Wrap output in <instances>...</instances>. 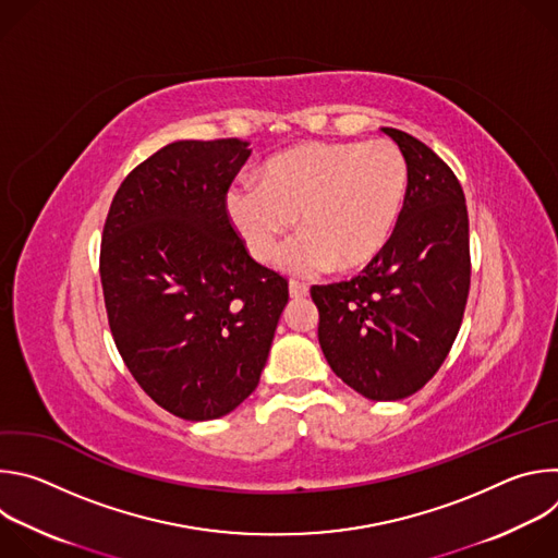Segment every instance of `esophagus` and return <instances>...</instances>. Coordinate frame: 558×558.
Listing matches in <instances>:
<instances>
[{
	"instance_id": "34e87169",
	"label": "esophagus",
	"mask_w": 558,
	"mask_h": 558,
	"mask_svg": "<svg viewBox=\"0 0 558 558\" xmlns=\"http://www.w3.org/2000/svg\"><path fill=\"white\" fill-rule=\"evenodd\" d=\"M289 295H291L293 300H298V298H306V295H308V287H306V284H302V282L291 280V282H289Z\"/></svg>"
}]
</instances>
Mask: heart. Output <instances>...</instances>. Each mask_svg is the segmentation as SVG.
Instances as JSON below:
<instances>
[{
    "label": "heart",
    "mask_w": 558,
    "mask_h": 558,
    "mask_svg": "<svg viewBox=\"0 0 558 558\" xmlns=\"http://www.w3.org/2000/svg\"><path fill=\"white\" fill-rule=\"evenodd\" d=\"M409 192V166L388 138L315 143L276 156L263 181L229 185L225 211L247 252L267 263L295 225L304 227L278 252L280 271L315 278L371 263L388 245Z\"/></svg>",
    "instance_id": "b5f03b06"
}]
</instances>
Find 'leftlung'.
<instances>
[{
    "instance_id": "8db88e82",
    "label": "left lung",
    "mask_w": 558,
    "mask_h": 558,
    "mask_svg": "<svg viewBox=\"0 0 558 558\" xmlns=\"http://www.w3.org/2000/svg\"><path fill=\"white\" fill-rule=\"evenodd\" d=\"M409 166L404 209L362 276L313 287L333 373L373 402L417 392L444 364L470 289L468 209L452 170L415 136L381 128Z\"/></svg>"
}]
</instances>
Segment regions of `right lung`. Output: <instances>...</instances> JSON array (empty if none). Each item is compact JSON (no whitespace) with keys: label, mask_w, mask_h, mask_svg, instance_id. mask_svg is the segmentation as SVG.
Returning a JSON list of instances; mask_svg holds the SVG:
<instances>
[{"label":"right lung","mask_w":558,"mask_h":558,"mask_svg":"<svg viewBox=\"0 0 558 558\" xmlns=\"http://www.w3.org/2000/svg\"><path fill=\"white\" fill-rule=\"evenodd\" d=\"M247 141H174L121 183L101 241L117 349L151 400L218 420L256 390L289 287L233 231L225 194Z\"/></svg>","instance_id":"add662e5"}]
</instances>
